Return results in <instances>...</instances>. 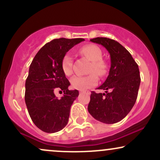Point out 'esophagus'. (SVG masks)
Wrapping results in <instances>:
<instances>
[{
	"mask_svg": "<svg viewBox=\"0 0 160 160\" xmlns=\"http://www.w3.org/2000/svg\"><path fill=\"white\" fill-rule=\"evenodd\" d=\"M80 93H86V94H88V95L90 94V92H89V91H82V90H80Z\"/></svg>",
	"mask_w": 160,
	"mask_h": 160,
	"instance_id": "34e87169",
	"label": "esophagus"
}]
</instances>
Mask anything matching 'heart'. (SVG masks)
<instances>
[{
	"instance_id": "obj_1",
	"label": "heart",
	"mask_w": 160,
	"mask_h": 160,
	"mask_svg": "<svg viewBox=\"0 0 160 160\" xmlns=\"http://www.w3.org/2000/svg\"><path fill=\"white\" fill-rule=\"evenodd\" d=\"M80 53L92 62L89 68V72L92 74L86 76H75L71 80V84L74 89L83 91L96 85L98 80L96 74L99 77H104L107 74L108 65L102 59V51L98 46H82L80 49ZM62 69L66 76L73 74V58L70 53H66L62 58Z\"/></svg>"
}]
</instances>
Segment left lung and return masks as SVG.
Instances as JSON below:
<instances>
[{
  "mask_svg": "<svg viewBox=\"0 0 160 160\" xmlns=\"http://www.w3.org/2000/svg\"><path fill=\"white\" fill-rule=\"evenodd\" d=\"M105 47L111 57L109 75L98 89L91 92L88 111L95 120L107 124L120 122L129 113L138 97L141 82L138 65L120 43L107 38L90 40Z\"/></svg>",
  "mask_w": 160,
  "mask_h": 160,
  "instance_id": "obj_1",
  "label": "left lung"
}]
</instances>
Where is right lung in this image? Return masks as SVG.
Instances as JSON below:
<instances>
[{"mask_svg": "<svg viewBox=\"0 0 160 160\" xmlns=\"http://www.w3.org/2000/svg\"><path fill=\"white\" fill-rule=\"evenodd\" d=\"M82 38H59L51 40L38 51L29 68L25 81V101L35 126L47 133L62 130L68 124L70 110L79 92L68 90L70 82L62 69L64 56ZM56 88L63 91L59 99Z\"/></svg>", "mask_w": 160, "mask_h": 160, "instance_id": "right-lung-1", "label": "right lung"}]
</instances>
